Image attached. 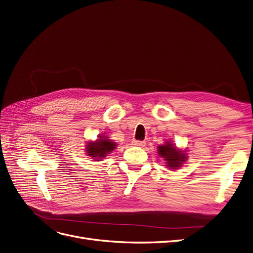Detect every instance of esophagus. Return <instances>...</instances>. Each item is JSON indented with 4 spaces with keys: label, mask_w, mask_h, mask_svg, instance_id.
Wrapping results in <instances>:
<instances>
[{
    "label": "esophagus",
    "mask_w": 253,
    "mask_h": 253,
    "mask_svg": "<svg viewBox=\"0 0 253 253\" xmlns=\"http://www.w3.org/2000/svg\"><path fill=\"white\" fill-rule=\"evenodd\" d=\"M132 144L136 147H144L146 145L145 141H141V140H133Z\"/></svg>",
    "instance_id": "obj_1"
}]
</instances>
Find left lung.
I'll return each mask as SVG.
<instances>
[{
    "mask_svg": "<svg viewBox=\"0 0 253 253\" xmlns=\"http://www.w3.org/2000/svg\"><path fill=\"white\" fill-rule=\"evenodd\" d=\"M158 155L166 161V167L169 169H178L182 168L184 162L187 160L186 151L178 149L171 141L167 140L163 145L157 148Z\"/></svg>",
    "mask_w": 253,
    "mask_h": 253,
    "instance_id": "8db88e82",
    "label": "left lung"
}]
</instances>
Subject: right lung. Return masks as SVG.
I'll use <instances>...</instances> for the list:
<instances>
[{"label": "right lung", "instance_id": "1", "mask_svg": "<svg viewBox=\"0 0 253 253\" xmlns=\"http://www.w3.org/2000/svg\"><path fill=\"white\" fill-rule=\"evenodd\" d=\"M116 148L117 144L115 141L109 139L107 135L100 134L95 141H87L84 150L87 156L92 157L95 161H100Z\"/></svg>", "mask_w": 253, "mask_h": 253}]
</instances>
